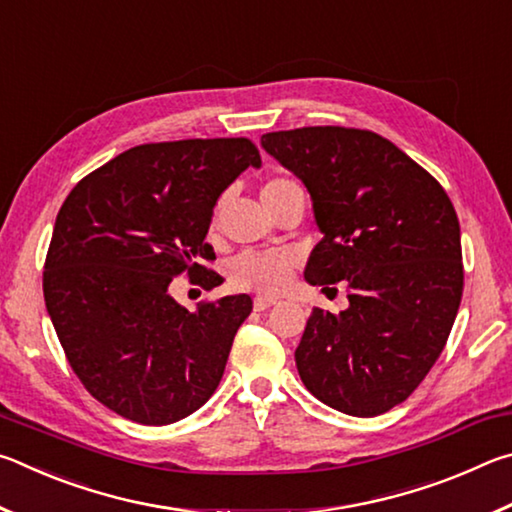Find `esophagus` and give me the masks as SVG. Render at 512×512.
Wrapping results in <instances>:
<instances>
[{
  "label": "esophagus",
  "instance_id": "esophagus-1",
  "mask_svg": "<svg viewBox=\"0 0 512 512\" xmlns=\"http://www.w3.org/2000/svg\"><path fill=\"white\" fill-rule=\"evenodd\" d=\"M275 298H268V296H257L255 298V302H253V305H255V311H264V309H268V307H273L275 305Z\"/></svg>",
  "mask_w": 512,
  "mask_h": 512
}]
</instances>
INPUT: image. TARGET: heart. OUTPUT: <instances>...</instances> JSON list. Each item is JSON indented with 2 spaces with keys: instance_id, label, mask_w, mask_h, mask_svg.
I'll return each mask as SVG.
<instances>
[{
  "instance_id": "obj_1",
  "label": "heart",
  "mask_w": 512,
  "mask_h": 512,
  "mask_svg": "<svg viewBox=\"0 0 512 512\" xmlns=\"http://www.w3.org/2000/svg\"><path fill=\"white\" fill-rule=\"evenodd\" d=\"M300 185L291 178H271L266 180L262 187V201H271L287 192H298ZM219 214L214 212V225ZM293 266H296V257L291 253H284V250H264V253H257V250H248V253H241L230 264V282L235 289L241 291H255V293H268V296H275L287 289L291 282Z\"/></svg>"
}]
</instances>
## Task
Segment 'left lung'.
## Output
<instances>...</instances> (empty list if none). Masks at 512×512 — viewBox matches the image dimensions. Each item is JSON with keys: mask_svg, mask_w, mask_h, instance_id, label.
<instances>
[{"mask_svg": "<svg viewBox=\"0 0 512 512\" xmlns=\"http://www.w3.org/2000/svg\"><path fill=\"white\" fill-rule=\"evenodd\" d=\"M305 183L323 239L305 280L345 282L350 307L314 309L296 350L302 384L372 418L404 402L443 352L463 296L458 216L445 189L386 137L309 126L262 135Z\"/></svg>", "mask_w": 512, "mask_h": 512, "instance_id": "obj_1", "label": "left lung"}]
</instances>
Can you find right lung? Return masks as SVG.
<instances>
[{
	"label": "right lung",
	"mask_w": 512,
	"mask_h": 512,
	"mask_svg": "<svg viewBox=\"0 0 512 512\" xmlns=\"http://www.w3.org/2000/svg\"><path fill=\"white\" fill-rule=\"evenodd\" d=\"M246 137L142 144L92 171L65 198L51 235L42 291L67 361L88 393L140 424H171L210 400L246 293L189 311L169 284L187 273L223 282L201 259L219 196L259 167Z\"/></svg>",
	"instance_id": "right-lung-1"
}]
</instances>
